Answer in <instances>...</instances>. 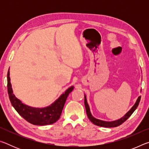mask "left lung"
<instances>
[{"label": "left lung", "instance_id": "left-lung-1", "mask_svg": "<svg viewBox=\"0 0 149 149\" xmlns=\"http://www.w3.org/2000/svg\"><path fill=\"white\" fill-rule=\"evenodd\" d=\"M141 100V96L138 97V99L136 101L135 104H134V106L132 108L129 112H128L127 114H126L124 116L123 118H121V119L116 120V121H114V122H104V121H102L98 119H96L95 118H94L92 116V114H91L90 112V109H89V105L87 104V99H86V97L85 95V100H84V104H85V109H86V112H87V117L89 118V120L91 122L93 123H94L95 125H98V126H100V127H117V126H119L121 124L125 122L128 118H129L131 115H132L133 112L136 110V108H137Z\"/></svg>", "mask_w": 149, "mask_h": 149}]
</instances>
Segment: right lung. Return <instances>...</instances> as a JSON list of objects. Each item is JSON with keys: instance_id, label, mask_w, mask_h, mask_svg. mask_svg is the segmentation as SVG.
I'll return each mask as SVG.
<instances>
[{"instance_id": "1", "label": "right lung", "mask_w": 149, "mask_h": 149, "mask_svg": "<svg viewBox=\"0 0 149 149\" xmlns=\"http://www.w3.org/2000/svg\"><path fill=\"white\" fill-rule=\"evenodd\" d=\"M7 87H8L10 100L15 110L27 122L37 125H50L56 122L61 116L68 96L74 89L73 86L70 87L53 104L49 107L42 108H36L24 104L15 97L12 89L9 71L7 74Z\"/></svg>"}]
</instances>
